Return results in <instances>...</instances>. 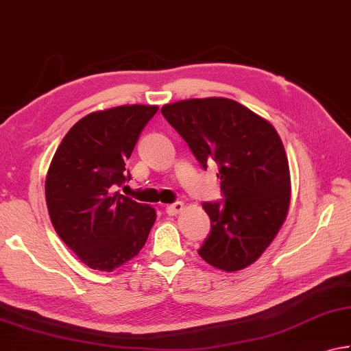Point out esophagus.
Wrapping results in <instances>:
<instances>
[{
	"label": "esophagus",
	"mask_w": 351,
	"mask_h": 351,
	"mask_svg": "<svg viewBox=\"0 0 351 351\" xmlns=\"http://www.w3.org/2000/svg\"><path fill=\"white\" fill-rule=\"evenodd\" d=\"M182 208H184V202L176 201V202L170 204V206L165 207V213L170 215V216H173V215H176V213H180Z\"/></svg>",
	"instance_id": "1"
}]
</instances>
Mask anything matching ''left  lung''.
Listing matches in <instances>:
<instances>
[{
    "instance_id": "left-lung-1",
    "label": "left lung",
    "mask_w": 351,
    "mask_h": 351,
    "mask_svg": "<svg viewBox=\"0 0 351 351\" xmlns=\"http://www.w3.org/2000/svg\"><path fill=\"white\" fill-rule=\"evenodd\" d=\"M161 113L204 170L218 165L224 199L202 202L212 228L197 254L215 269H245L275 239L289 212L281 138L269 121L227 98L180 101Z\"/></svg>"
}]
</instances>
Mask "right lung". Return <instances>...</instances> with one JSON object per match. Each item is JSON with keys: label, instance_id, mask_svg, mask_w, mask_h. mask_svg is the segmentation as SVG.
I'll list each match as a JSON object with an SVG mask.
<instances>
[{"label": "right lung", "instance_id": "obj_1", "mask_svg": "<svg viewBox=\"0 0 351 351\" xmlns=\"http://www.w3.org/2000/svg\"><path fill=\"white\" fill-rule=\"evenodd\" d=\"M156 106H119L80 119L56 149L46 202L58 237L93 270L113 271L144 247L155 208L121 195L125 161Z\"/></svg>", "mask_w": 351, "mask_h": 351}]
</instances>
